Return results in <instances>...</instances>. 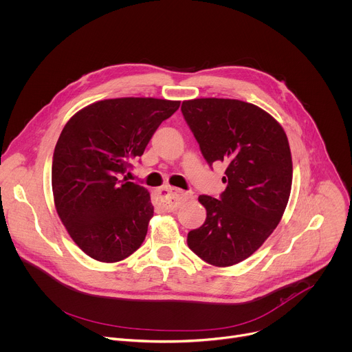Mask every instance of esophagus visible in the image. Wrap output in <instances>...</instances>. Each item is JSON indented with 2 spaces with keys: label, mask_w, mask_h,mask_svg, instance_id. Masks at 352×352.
<instances>
[{
  "label": "esophagus",
  "mask_w": 352,
  "mask_h": 352,
  "mask_svg": "<svg viewBox=\"0 0 352 352\" xmlns=\"http://www.w3.org/2000/svg\"><path fill=\"white\" fill-rule=\"evenodd\" d=\"M157 197H159V203L162 207H164L168 211H174V210H177V207L179 206L181 201H184L189 197V195L178 188L164 186L163 189L159 190Z\"/></svg>",
  "instance_id": "34e87169"
}]
</instances>
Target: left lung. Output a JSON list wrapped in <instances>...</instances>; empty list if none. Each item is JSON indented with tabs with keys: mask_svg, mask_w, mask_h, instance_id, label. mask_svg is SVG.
Here are the masks:
<instances>
[{
	"mask_svg": "<svg viewBox=\"0 0 352 352\" xmlns=\"http://www.w3.org/2000/svg\"><path fill=\"white\" fill-rule=\"evenodd\" d=\"M181 111L207 163L226 164L221 199L201 195L206 222L188 234L204 262L228 267L258 251L280 223L292 188L283 126L262 108L232 98H195Z\"/></svg>",
	"mask_w": 352,
	"mask_h": 352,
	"instance_id": "1",
	"label": "left lung"
}]
</instances>
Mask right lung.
Masks as SVG:
<instances>
[{
	"label": "right lung",
	"instance_id": "obj_1",
	"mask_svg": "<svg viewBox=\"0 0 352 352\" xmlns=\"http://www.w3.org/2000/svg\"><path fill=\"white\" fill-rule=\"evenodd\" d=\"M179 104L152 97L101 100L65 123L53 153V200L69 237L90 258L115 263L145 240L151 195L119 178Z\"/></svg>",
	"mask_w": 352,
	"mask_h": 352
}]
</instances>
